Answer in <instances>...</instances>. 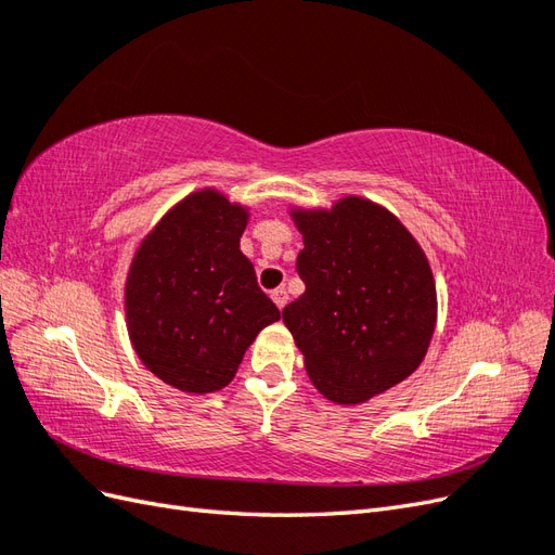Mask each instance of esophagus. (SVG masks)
Instances as JSON below:
<instances>
[{"label": "esophagus", "mask_w": 555, "mask_h": 555, "mask_svg": "<svg viewBox=\"0 0 555 555\" xmlns=\"http://www.w3.org/2000/svg\"><path fill=\"white\" fill-rule=\"evenodd\" d=\"M271 298L275 300V306H278L280 310L289 304V294H287V289H284V287L273 289V292H271Z\"/></svg>", "instance_id": "esophagus-1"}]
</instances>
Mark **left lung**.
<instances>
[{"mask_svg": "<svg viewBox=\"0 0 555 555\" xmlns=\"http://www.w3.org/2000/svg\"><path fill=\"white\" fill-rule=\"evenodd\" d=\"M306 292L282 310L312 384L357 405L410 377L424 361L438 296L424 249L396 217L347 196L331 210H294Z\"/></svg>", "mask_w": 555, "mask_h": 555, "instance_id": "obj_1", "label": "left lung"}]
</instances>
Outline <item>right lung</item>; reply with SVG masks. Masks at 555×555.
Returning a JSON list of instances; mask_svg holds the SVG:
<instances>
[{
  "mask_svg": "<svg viewBox=\"0 0 555 555\" xmlns=\"http://www.w3.org/2000/svg\"><path fill=\"white\" fill-rule=\"evenodd\" d=\"M247 210L201 190L162 217L131 261L125 306L133 349L188 393L227 386L280 310L241 251Z\"/></svg>",
  "mask_w": 555,
  "mask_h": 555,
  "instance_id": "obj_1",
  "label": "right lung"
}]
</instances>
